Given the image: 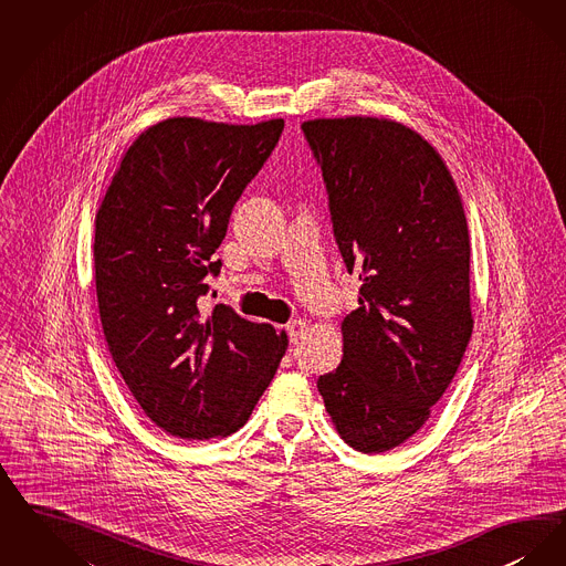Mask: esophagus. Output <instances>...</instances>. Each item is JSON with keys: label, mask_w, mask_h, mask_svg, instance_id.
Wrapping results in <instances>:
<instances>
[{"label": "esophagus", "mask_w": 566, "mask_h": 566, "mask_svg": "<svg viewBox=\"0 0 566 566\" xmlns=\"http://www.w3.org/2000/svg\"><path fill=\"white\" fill-rule=\"evenodd\" d=\"M286 331H289V337H291V343H301L303 337H305V333H307V322L305 319H294L291 322L289 326H286Z\"/></svg>", "instance_id": "34e87169"}]
</instances>
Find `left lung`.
<instances>
[{
  "mask_svg": "<svg viewBox=\"0 0 566 566\" xmlns=\"http://www.w3.org/2000/svg\"><path fill=\"white\" fill-rule=\"evenodd\" d=\"M328 191L358 303L343 360L317 379L340 438L385 452L430 419L472 337L470 233L451 172L430 143L385 117L303 122Z\"/></svg>",
  "mask_w": 566,
  "mask_h": 566,
  "instance_id": "1",
  "label": "left lung"
}]
</instances>
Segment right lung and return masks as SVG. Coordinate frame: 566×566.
I'll return each instance as SVG.
<instances>
[{
  "label": "right lung",
  "instance_id": "right-lung-1",
  "mask_svg": "<svg viewBox=\"0 0 566 566\" xmlns=\"http://www.w3.org/2000/svg\"><path fill=\"white\" fill-rule=\"evenodd\" d=\"M284 130L168 117L136 136L94 221L98 314L112 358L145 415L185 440L249 421L289 337L229 305L202 314L221 272L231 210Z\"/></svg>",
  "mask_w": 566,
  "mask_h": 566
}]
</instances>
